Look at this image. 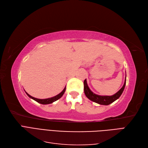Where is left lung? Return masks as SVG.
I'll use <instances>...</instances> for the list:
<instances>
[{
  "mask_svg": "<svg viewBox=\"0 0 148 148\" xmlns=\"http://www.w3.org/2000/svg\"><path fill=\"white\" fill-rule=\"evenodd\" d=\"M125 84H126V77H125L123 86L117 92H116L115 95L112 96H100L96 95V94H95L91 91V89H89V88L88 86L86 79H85L84 81V92L85 95H86V96L89 100H91L96 103H97V104L101 105H109L111 103H112L118 99L120 96L122 95V94L124 90Z\"/></svg>",
  "mask_w": 148,
  "mask_h": 148,
  "instance_id": "8db88e82",
  "label": "left lung"
}]
</instances>
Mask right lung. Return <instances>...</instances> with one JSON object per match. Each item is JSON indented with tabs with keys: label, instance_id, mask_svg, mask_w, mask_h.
I'll return each instance as SVG.
<instances>
[{
	"label": "right lung",
	"instance_id": "right-lung-1",
	"mask_svg": "<svg viewBox=\"0 0 148 148\" xmlns=\"http://www.w3.org/2000/svg\"><path fill=\"white\" fill-rule=\"evenodd\" d=\"M65 89H66V86L63 89V91H62L60 93H59V95H57V96H56L54 97H51V98H47V99H37V98H35L34 97H32L31 96H30L26 92V95H27L30 98H31V99H33V100L36 101V102H38L40 103V104H51V103L56 101L58 99H59L60 98L64 95V92L65 91Z\"/></svg>",
	"mask_w": 148,
	"mask_h": 148
}]
</instances>
